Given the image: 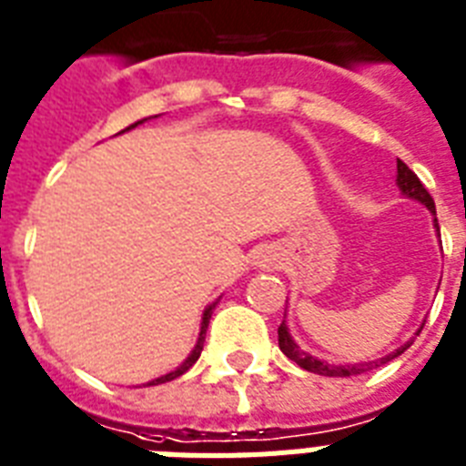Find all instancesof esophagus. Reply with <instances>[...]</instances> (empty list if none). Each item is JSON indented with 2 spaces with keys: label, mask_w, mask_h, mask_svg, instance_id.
I'll use <instances>...</instances> for the list:
<instances>
[{
  "label": "esophagus",
  "mask_w": 466,
  "mask_h": 466,
  "mask_svg": "<svg viewBox=\"0 0 466 466\" xmlns=\"http://www.w3.org/2000/svg\"><path fill=\"white\" fill-rule=\"evenodd\" d=\"M257 264H259V267H276V264H279V257H276L271 249H267V252H261V255L257 257Z\"/></svg>",
  "instance_id": "esophagus-1"
}]
</instances>
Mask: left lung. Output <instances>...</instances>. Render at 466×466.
Here are the masks:
<instances>
[{
  "label": "left lung",
  "instance_id": "obj_1",
  "mask_svg": "<svg viewBox=\"0 0 466 466\" xmlns=\"http://www.w3.org/2000/svg\"><path fill=\"white\" fill-rule=\"evenodd\" d=\"M398 187L400 192L405 195V198L410 199H417V202H421V205H426V209L431 211V214H436V205H433V198L429 195V190L424 187V183L417 178V173L412 171V168L407 167L405 161L398 159ZM436 221V228H438V218H433ZM421 330V329H419ZM412 345V340L405 345H400L395 352H390V355L380 357V360H376V362H364V364H345V367H333V364H326L321 362V360H317V357H311L309 352H305V350H299V345L295 343L293 338H290V333H288V326L286 321L279 326V348L280 352L288 357V360H293L298 367L307 369V371H311V374H321V376H355V374H364V371H369V369L374 367H380V364L390 362V360H395L398 355H402L407 348Z\"/></svg>",
  "mask_w": 466,
  "mask_h": 466
}]
</instances>
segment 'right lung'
Segmentation results:
<instances>
[{
  "instance_id": "right-lung-1",
  "label": "right lung",
  "mask_w": 466,
  "mask_h": 466,
  "mask_svg": "<svg viewBox=\"0 0 466 466\" xmlns=\"http://www.w3.org/2000/svg\"><path fill=\"white\" fill-rule=\"evenodd\" d=\"M142 121H147V118H142ZM142 121H137V123H142ZM137 123H133V126H128V128L126 130H130V128H136ZM214 307H217V302H214V305H209L205 309V314H202V326H199V338H198V345H195V350H192L190 355H187V360L183 364H180L178 369H173V371H168V374H164V376H159V379H155V380H149L147 386H159V383H167V380H173V379H178V376H183L187 371V369L192 367V364L198 362L199 360V355H202V348H205V336H207V326H209V319H211V311H214Z\"/></svg>"
}]
</instances>
